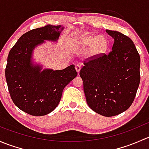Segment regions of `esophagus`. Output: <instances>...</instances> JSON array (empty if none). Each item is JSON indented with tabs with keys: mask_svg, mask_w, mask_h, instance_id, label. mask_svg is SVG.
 I'll return each mask as SVG.
<instances>
[{
	"mask_svg": "<svg viewBox=\"0 0 149 149\" xmlns=\"http://www.w3.org/2000/svg\"><path fill=\"white\" fill-rule=\"evenodd\" d=\"M75 68H76V71L78 72V73H79L80 72V70H81V66L79 65H76V66H75Z\"/></svg>",
	"mask_w": 149,
	"mask_h": 149,
	"instance_id": "esophagus-1",
	"label": "esophagus"
}]
</instances>
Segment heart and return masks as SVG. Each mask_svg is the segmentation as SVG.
Instances as JSON below:
<instances>
[{"label": "heart", "mask_w": 149, "mask_h": 149, "mask_svg": "<svg viewBox=\"0 0 149 149\" xmlns=\"http://www.w3.org/2000/svg\"><path fill=\"white\" fill-rule=\"evenodd\" d=\"M78 48L86 49L89 47V53L92 56L101 55L107 49L108 41L102 36H94L86 34L79 37L76 41Z\"/></svg>", "instance_id": "b5f03b06"}]
</instances>
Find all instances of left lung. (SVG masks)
<instances>
[{
	"mask_svg": "<svg viewBox=\"0 0 149 149\" xmlns=\"http://www.w3.org/2000/svg\"><path fill=\"white\" fill-rule=\"evenodd\" d=\"M112 51L90 57L80 70L88 107L105 117L119 115L134 101L140 84V55L133 42L117 31Z\"/></svg>",
	"mask_w": 149,
	"mask_h": 149,
	"instance_id": "obj_1",
	"label": "left lung"
}]
</instances>
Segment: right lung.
I'll return each mask as SVG.
<instances>
[{
  "label": "right lung",
  "mask_w": 149,
  "mask_h": 149,
  "mask_svg": "<svg viewBox=\"0 0 149 149\" xmlns=\"http://www.w3.org/2000/svg\"><path fill=\"white\" fill-rule=\"evenodd\" d=\"M63 29L61 25H47L24 34L11 48L7 59L6 79L11 100L21 110L43 116L56 108L63 90L76 76L74 65L63 70L45 69L34 65L33 49L45 40L56 42Z\"/></svg>",
  "instance_id": "obj_1"
}]
</instances>
